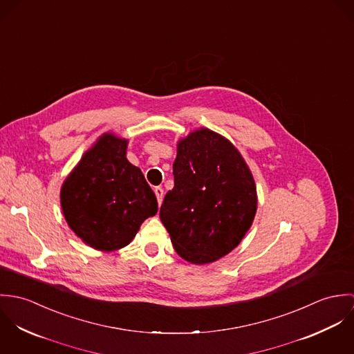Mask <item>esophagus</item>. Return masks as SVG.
<instances>
[{
  "instance_id": "obj_1",
  "label": "esophagus",
  "mask_w": 354,
  "mask_h": 354,
  "mask_svg": "<svg viewBox=\"0 0 354 354\" xmlns=\"http://www.w3.org/2000/svg\"><path fill=\"white\" fill-rule=\"evenodd\" d=\"M153 192H155V196H156V199H158V203L160 204L162 201H163V189H162L160 187H156V188L153 189Z\"/></svg>"
}]
</instances>
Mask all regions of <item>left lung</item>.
I'll return each instance as SVG.
<instances>
[{
  "instance_id": "1",
  "label": "left lung",
  "mask_w": 354,
  "mask_h": 354,
  "mask_svg": "<svg viewBox=\"0 0 354 354\" xmlns=\"http://www.w3.org/2000/svg\"><path fill=\"white\" fill-rule=\"evenodd\" d=\"M174 188L159 209L183 259L204 264L233 251L252 225L256 187L237 149L201 129L183 139L173 163Z\"/></svg>"
}]
</instances>
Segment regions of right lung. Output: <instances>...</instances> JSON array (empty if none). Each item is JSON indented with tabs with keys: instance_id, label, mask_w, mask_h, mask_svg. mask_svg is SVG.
Returning a JSON list of instances; mask_svg holds the SVG:
<instances>
[{
	"instance_id": "right-lung-1",
	"label": "right lung",
	"mask_w": 354,
	"mask_h": 354,
	"mask_svg": "<svg viewBox=\"0 0 354 354\" xmlns=\"http://www.w3.org/2000/svg\"><path fill=\"white\" fill-rule=\"evenodd\" d=\"M125 153L127 140L103 135L61 188L69 227L100 251L128 245L143 221L158 211L155 194Z\"/></svg>"
}]
</instances>
